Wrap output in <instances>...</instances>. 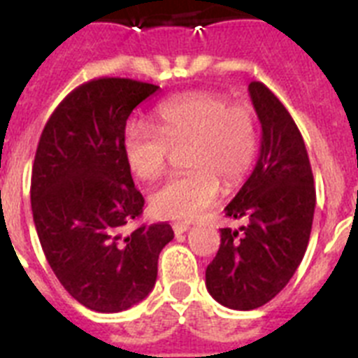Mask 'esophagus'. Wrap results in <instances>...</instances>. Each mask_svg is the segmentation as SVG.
Here are the masks:
<instances>
[{
    "mask_svg": "<svg viewBox=\"0 0 358 358\" xmlns=\"http://www.w3.org/2000/svg\"><path fill=\"white\" fill-rule=\"evenodd\" d=\"M188 229V224H173V233H176V235H182V233H186Z\"/></svg>",
    "mask_w": 358,
    "mask_h": 358,
    "instance_id": "obj_1",
    "label": "esophagus"
}]
</instances>
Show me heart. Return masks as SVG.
<instances>
[{
	"label": "heart",
	"instance_id": "1",
	"mask_svg": "<svg viewBox=\"0 0 358 358\" xmlns=\"http://www.w3.org/2000/svg\"><path fill=\"white\" fill-rule=\"evenodd\" d=\"M156 129L131 125L123 134V156L143 181H154L182 150L188 172L156 188L150 211L166 220H194L211 206L220 182L233 189L245 179L260 147L256 113L249 103L231 102L222 93L192 91L161 103Z\"/></svg>",
	"mask_w": 358,
	"mask_h": 358
}]
</instances>
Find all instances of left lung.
<instances>
[{
	"mask_svg": "<svg viewBox=\"0 0 358 358\" xmlns=\"http://www.w3.org/2000/svg\"><path fill=\"white\" fill-rule=\"evenodd\" d=\"M262 123L260 157L226 217L245 220L220 229V248L206 268V289L233 310L264 306L294 276L305 256L315 210V186L303 136L280 98L249 84Z\"/></svg>",
	"mask_w": 358,
	"mask_h": 358,
	"instance_id": "8db88e82",
	"label": "left lung"
}]
</instances>
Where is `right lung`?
Returning a JSON list of instances; mask_svg holds the SVG:
<instances>
[{
	"mask_svg": "<svg viewBox=\"0 0 358 358\" xmlns=\"http://www.w3.org/2000/svg\"><path fill=\"white\" fill-rule=\"evenodd\" d=\"M159 85L94 78L73 90L46 122L31 169L30 201L50 267L69 296L94 312H122L150 294L170 224L122 227L143 213L123 156L132 109Z\"/></svg>",
	"mask_w": 358,
	"mask_h": 358,
	"instance_id": "obj_1",
	"label": "right lung"
}]
</instances>
